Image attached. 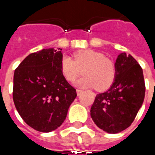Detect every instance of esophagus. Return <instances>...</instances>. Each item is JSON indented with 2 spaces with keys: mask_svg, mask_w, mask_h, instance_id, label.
<instances>
[{
  "mask_svg": "<svg viewBox=\"0 0 155 155\" xmlns=\"http://www.w3.org/2000/svg\"><path fill=\"white\" fill-rule=\"evenodd\" d=\"M82 92H83V91H81V90H80V89H77V90H76V93H77L78 95H81V94H82Z\"/></svg>",
  "mask_w": 155,
  "mask_h": 155,
  "instance_id": "1",
  "label": "esophagus"
}]
</instances>
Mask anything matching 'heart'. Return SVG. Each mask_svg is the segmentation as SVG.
I'll return each instance as SVG.
<instances>
[{
    "label": "heart",
    "instance_id": "obj_1",
    "mask_svg": "<svg viewBox=\"0 0 155 155\" xmlns=\"http://www.w3.org/2000/svg\"><path fill=\"white\" fill-rule=\"evenodd\" d=\"M61 72L68 81H74L84 68L81 79L75 81L78 87H95L103 91L111 86L116 76V67L113 61L104 54L91 50H83L74 54V60L64 55L61 59Z\"/></svg>",
    "mask_w": 155,
    "mask_h": 155
}]
</instances>
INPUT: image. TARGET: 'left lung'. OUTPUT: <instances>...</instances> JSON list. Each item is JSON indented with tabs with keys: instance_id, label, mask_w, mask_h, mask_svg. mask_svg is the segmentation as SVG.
<instances>
[{
	"instance_id": "8db88e82",
	"label": "left lung",
	"mask_w": 155,
	"mask_h": 155,
	"mask_svg": "<svg viewBox=\"0 0 155 155\" xmlns=\"http://www.w3.org/2000/svg\"><path fill=\"white\" fill-rule=\"evenodd\" d=\"M116 76L111 87L98 94L91 115L100 129L120 133L131 125L144 99L143 70L132 55L121 53L115 61Z\"/></svg>"
}]
</instances>
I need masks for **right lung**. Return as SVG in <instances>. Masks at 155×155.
Returning a JSON list of instances; mask_svg holds the SVG:
<instances>
[{
  "mask_svg": "<svg viewBox=\"0 0 155 155\" xmlns=\"http://www.w3.org/2000/svg\"><path fill=\"white\" fill-rule=\"evenodd\" d=\"M62 49L31 53L15 70L13 101L22 120L40 132H51L64 122L77 96L61 72Z\"/></svg>",
  "mask_w": 155,
  "mask_h": 155,
  "instance_id": "add662e5",
  "label": "right lung"
}]
</instances>
